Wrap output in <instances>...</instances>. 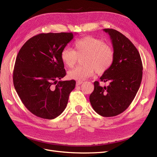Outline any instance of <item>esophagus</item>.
Masks as SVG:
<instances>
[{"instance_id":"esophagus-1","label":"esophagus","mask_w":157,"mask_h":157,"mask_svg":"<svg viewBox=\"0 0 157 157\" xmlns=\"http://www.w3.org/2000/svg\"><path fill=\"white\" fill-rule=\"evenodd\" d=\"M82 83V81H77L76 82V85H77V86H79V85H80Z\"/></svg>"}]
</instances>
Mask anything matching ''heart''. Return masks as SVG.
<instances>
[{"mask_svg":"<svg viewBox=\"0 0 157 157\" xmlns=\"http://www.w3.org/2000/svg\"><path fill=\"white\" fill-rule=\"evenodd\" d=\"M75 50L65 48L61 52V59L68 67H72L78 56L84 55V64L70 70L68 77L71 79L82 81L92 76L96 70L98 74H103L110 68L113 63L115 53L111 46L105 44L99 38L85 36L74 42Z\"/></svg>","mask_w":157,"mask_h":157,"instance_id":"1","label":"heart"}]
</instances>
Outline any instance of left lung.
I'll return each instance as SVG.
<instances>
[{
    "instance_id": "8db88e82",
    "label": "left lung",
    "mask_w": 157,
    "mask_h": 157,
    "mask_svg": "<svg viewBox=\"0 0 157 157\" xmlns=\"http://www.w3.org/2000/svg\"><path fill=\"white\" fill-rule=\"evenodd\" d=\"M103 31L110 36L115 57L100 80L110 83L102 87L95 81L89 99L95 111L109 117L124 112L134 100L141 84L143 65L139 52L127 37L113 29H104Z\"/></svg>"
}]
</instances>
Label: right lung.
Wrapping results in <instances>:
<instances>
[{"instance_id":"add662e5","label":"right lung","mask_w":157,"mask_h":157,"mask_svg":"<svg viewBox=\"0 0 157 157\" xmlns=\"http://www.w3.org/2000/svg\"><path fill=\"white\" fill-rule=\"evenodd\" d=\"M73 37L72 33H41L19 51L13 72L14 88L33 115L54 119L67 106L76 82L58 80L66 75L61 52Z\"/></svg>"}]
</instances>
